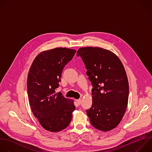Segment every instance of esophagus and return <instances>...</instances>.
I'll list each match as a JSON object with an SVG mask.
<instances>
[{"mask_svg": "<svg viewBox=\"0 0 152 152\" xmlns=\"http://www.w3.org/2000/svg\"><path fill=\"white\" fill-rule=\"evenodd\" d=\"M76 102L78 104H80L81 103H82V99H76Z\"/></svg>", "mask_w": 152, "mask_h": 152, "instance_id": "esophagus-1", "label": "esophagus"}]
</instances>
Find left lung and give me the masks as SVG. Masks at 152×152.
I'll return each mask as SVG.
<instances>
[{"mask_svg": "<svg viewBox=\"0 0 152 152\" xmlns=\"http://www.w3.org/2000/svg\"><path fill=\"white\" fill-rule=\"evenodd\" d=\"M91 82L92 104L86 110L91 125L109 131L121 122L127 107L129 83L120 59L109 50L98 47L78 49Z\"/></svg>", "mask_w": 152, "mask_h": 152, "instance_id": "1", "label": "left lung"}]
</instances>
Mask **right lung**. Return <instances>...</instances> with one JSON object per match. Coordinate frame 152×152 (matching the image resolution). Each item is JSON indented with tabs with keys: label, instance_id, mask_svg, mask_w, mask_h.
Masks as SVG:
<instances>
[{
	"label": "right lung",
	"instance_id": "obj_1",
	"mask_svg": "<svg viewBox=\"0 0 152 152\" xmlns=\"http://www.w3.org/2000/svg\"><path fill=\"white\" fill-rule=\"evenodd\" d=\"M76 50L56 48L40 53L34 58L27 77L30 108L41 126L50 132H59L70 124L75 106L72 99L56 92L61 73L72 60Z\"/></svg>",
	"mask_w": 152,
	"mask_h": 152
}]
</instances>
